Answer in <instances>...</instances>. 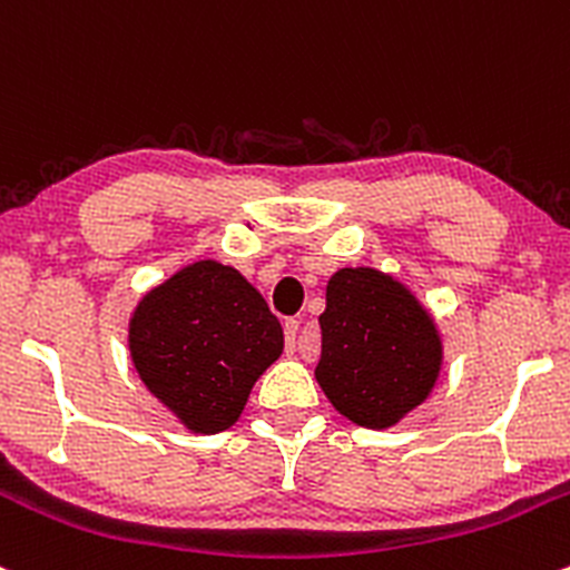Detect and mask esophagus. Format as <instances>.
I'll list each match as a JSON object with an SVG mask.
<instances>
[{"label": "esophagus", "instance_id": "obj_1", "mask_svg": "<svg viewBox=\"0 0 570 570\" xmlns=\"http://www.w3.org/2000/svg\"><path fill=\"white\" fill-rule=\"evenodd\" d=\"M297 331H301V322H297V320H286V322H284L286 350H289V352H295V344H297Z\"/></svg>", "mask_w": 570, "mask_h": 570}]
</instances>
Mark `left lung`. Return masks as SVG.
<instances>
[{
	"label": "left lung",
	"instance_id": "left-lung-1",
	"mask_svg": "<svg viewBox=\"0 0 570 570\" xmlns=\"http://www.w3.org/2000/svg\"><path fill=\"white\" fill-rule=\"evenodd\" d=\"M320 327L316 382L357 426H393L434 387L442 363L434 322L391 275L338 269Z\"/></svg>",
	"mask_w": 570,
	"mask_h": 570
}]
</instances>
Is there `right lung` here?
Returning a JSON list of instances; mask_svg holds the SVG:
<instances>
[{"label":"right lung","instance_id":"right-lung-1","mask_svg":"<svg viewBox=\"0 0 570 570\" xmlns=\"http://www.w3.org/2000/svg\"><path fill=\"white\" fill-rule=\"evenodd\" d=\"M284 352L265 297L218 262H196L149 292L130 320L136 371L190 431L215 434Z\"/></svg>","mask_w":570,"mask_h":570}]
</instances>
